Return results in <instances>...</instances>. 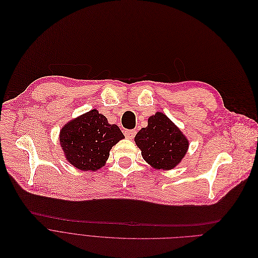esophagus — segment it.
<instances>
[{"mask_svg":"<svg viewBox=\"0 0 258 258\" xmlns=\"http://www.w3.org/2000/svg\"><path fill=\"white\" fill-rule=\"evenodd\" d=\"M136 134H137L136 130H126L125 131V136L129 140H132L134 137H136Z\"/></svg>","mask_w":258,"mask_h":258,"instance_id":"obj_1","label":"esophagus"}]
</instances>
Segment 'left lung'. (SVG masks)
Instances as JSON below:
<instances>
[{"label": "left lung", "instance_id": "obj_1", "mask_svg": "<svg viewBox=\"0 0 258 258\" xmlns=\"http://www.w3.org/2000/svg\"><path fill=\"white\" fill-rule=\"evenodd\" d=\"M134 141L145 161L158 170L176 167L189 148L187 138L162 112L148 118V126L138 132Z\"/></svg>", "mask_w": 258, "mask_h": 258}]
</instances>
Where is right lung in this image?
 I'll use <instances>...</instances> for the list:
<instances>
[{"instance_id":"obj_1","label":"right lung","mask_w":258,"mask_h":258,"mask_svg":"<svg viewBox=\"0 0 258 258\" xmlns=\"http://www.w3.org/2000/svg\"><path fill=\"white\" fill-rule=\"evenodd\" d=\"M125 139L116 125H110L96 109L68 121L59 132V144L67 161L83 171H96L112 147Z\"/></svg>"}]
</instances>
